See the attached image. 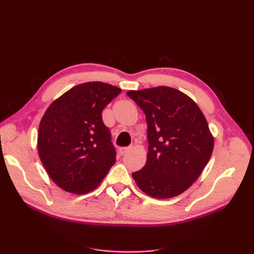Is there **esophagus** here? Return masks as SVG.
<instances>
[{"instance_id": "obj_1", "label": "esophagus", "mask_w": 254, "mask_h": 254, "mask_svg": "<svg viewBox=\"0 0 254 254\" xmlns=\"http://www.w3.org/2000/svg\"><path fill=\"white\" fill-rule=\"evenodd\" d=\"M130 149V147H121L120 149H119V152H120V155H125L126 152H128Z\"/></svg>"}]
</instances>
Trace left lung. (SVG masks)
I'll return each instance as SVG.
<instances>
[{"instance_id": "left-lung-1", "label": "left lung", "mask_w": 254, "mask_h": 254, "mask_svg": "<svg viewBox=\"0 0 254 254\" xmlns=\"http://www.w3.org/2000/svg\"><path fill=\"white\" fill-rule=\"evenodd\" d=\"M147 122L148 153L132 177L144 193L172 198L188 190L211 158L214 139L193 99L170 87L129 91Z\"/></svg>"}]
</instances>
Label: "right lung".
I'll return each instance as SVG.
<instances>
[{
    "instance_id": "obj_1",
    "label": "right lung",
    "mask_w": 254,
    "mask_h": 254,
    "mask_svg": "<svg viewBox=\"0 0 254 254\" xmlns=\"http://www.w3.org/2000/svg\"><path fill=\"white\" fill-rule=\"evenodd\" d=\"M121 91L101 81L81 83L45 111L38 132V151L59 188L74 194L88 193L115 163L117 151L102 112Z\"/></svg>"
}]
</instances>
